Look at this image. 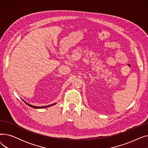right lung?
Returning <instances> with one entry per match:
<instances>
[{
	"instance_id": "1",
	"label": "right lung",
	"mask_w": 148,
	"mask_h": 148,
	"mask_svg": "<svg viewBox=\"0 0 148 148\" xmlns=\"http://www.w3.org/2000/svg\"><path fill=\"white\" fill-rule=\"evenodd\" d=\"M23 101H24L27 105H28L29 106H30V107H32V108H45V107H50V106H53V105H54V104H56V103H54V104H51V105H49V106H42V107H38V106H32V105H30V104H28V103H27L26 101H25L24 100H23Z\"/></svg>"
}]
</instances>
